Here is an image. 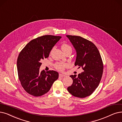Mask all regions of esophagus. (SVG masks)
<instances>
[{
  "label": "esophagus",
  "instance_id": "esophagus-1",
  "mask_svg": "<svg viewBox=\"0 0 122 122\" xmlns=\"http://www.w3.org/2000/svg\"><path fill=\"white\" fill-rule=\"evenodd\" d=\"M66 76L65 75H63V74H59V76L60 77H64V76Z\"/></svg>",
  "mask_w": 122,
  "mask_h": 122
}]
</instances>
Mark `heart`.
<instances>
[{"label": "heart", "mask_w": 122, "mask_h": 122, "mask_svg": "<svg viewBox=\"0 0 122 122\" xmlns=\"http://www.w3.org/2000/svg\"><path fill=\"white\" fill-rule=\"evenodd\" d=\"M61 48L64 52H66V51H70V50H72L71 47V46H70L69 45L66 44V43H64L61 46ZM67 66V64H66V63H64V62H56L54 66L56 68V69L60 71H63L65 67H66Z\"/></svg>", "instance_id": "b5f03b06"}]
</instances>
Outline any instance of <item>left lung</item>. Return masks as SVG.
Here are the masks:
<instances>
[{"instance_id":"obj_1","label":"left lung","mask_w":122,"mask_h":122,"mask_svg":"<svg viewBox=\"0 0 122 122\" xmlns=\"http://www.w3.org/2000/svg\"><path fill=\"white\" fill-rule=\"evenodd\" d=\"M66 37L76 52L75 65L84 70L77 76H70L73 82L67 91L72 96L84 98L90 96L98 86L103 72V61L98 49L92 42L80 36Z\"/></svg>"}]
</instances>
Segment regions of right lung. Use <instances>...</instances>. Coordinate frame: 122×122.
<instances>
[{"mask_svg":"<svg viewBox=\"0 0 122 122\" xmlns=\"http://www.w3.org/2000/svg\"><path fill=\"white\" fill-rule=\"evenodd\" d=\"M60 36L46 35L29 42L19 53L17 61L19 80L27 93L40 97L50 91L58 77V73L54 71L41 72V61L49 56Z\"/></svg>","mask_w":122,"mask_h":122,"instance_id":"right-lung-1","label":"right lung"}]
</instances>
